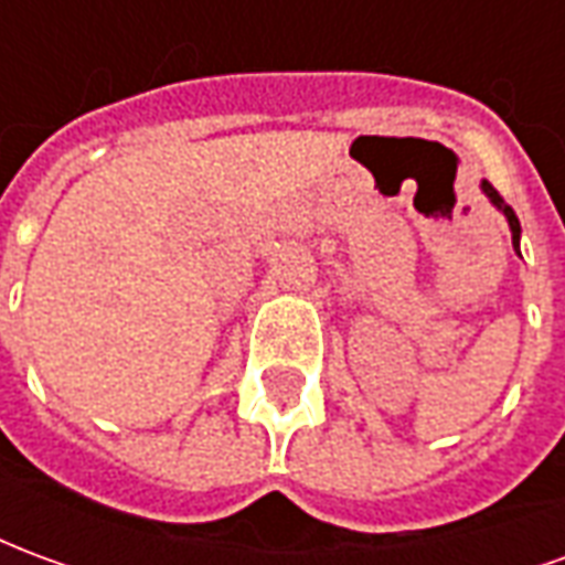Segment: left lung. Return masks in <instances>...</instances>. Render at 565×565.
Wrapping results in <instances>:
<instances>
[{
    "mask_svg": "<svg viewBox=\"0 0 565 565\" xmlns=\"http://www.w3.org/2000/svg\"><path fill=\"white\" fill-rule=\"evenodd\" d=\"M484 186V193L487 196H490V202H493V205H497L499 211H502V214H505V217H509V226H511V242H514V247H518V238H521V223H518V217H514V211H511V205H505V202H502V196H499V190L493 184H481ZM518 254H521V250H518Z\"/></svg>",
    "mask_w": 565,
    "mask_h": 565,
    "instance_id": "1",
    "label": "left lung"
}]
</instances>
